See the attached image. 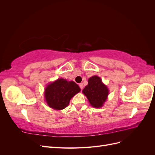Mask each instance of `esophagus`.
Wrapping results in <instances>:
<instances>
[{"instance_id": "obj_1", "label": "esophagus", "mask_w": 155, "mask_h": 155, "mask_svg": "<svg viewBox=\"0 0 155 155\" xmlns=\"http://www.w3.org/2000/svg\"><path fill=\"white\" fill-rule=\"evenodd\" d=\"M83 84L81 83H80L79 84V87H80V88L81 89V90H83Z\"/></svg>"}]
</instances>
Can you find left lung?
I'll return each mask as SVG.
<instances>
[{"label":"left lung","instance_id":"1","mask_svg":"<svg viewBox=\"0 0 155 155\" xmlns=\"http://www.w3.org/2000/svg\"><path fill=\"white\" fill-rule=\"evenodd\" d=\"M90 104L94 108H100L104 105L109 95V89L103 83L97 76L88 79V85L83 90Z\"/></svg>","mask_w":155,"mask_h":155}]
</instances>
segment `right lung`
Returning <instances> with one entry per match:
<instances>
[{
	"mask_svg": "<svg viewBox=\"0 0 155 155\" xmlns=\"http://www.w3.org/2000/svg\"><path fill=\"white\" fill-rule=\"evenodd\" d=\"M80 91V88L74 81L60 78L50 83L45 88V101L51 109L62 110L68 105L71 98Z\"/></svg>",
	"mask_w": 155,
	"mask_h": 155,
	"instance_id": "right-lung-1",
	"label": "right lung"
}]
</instances>
